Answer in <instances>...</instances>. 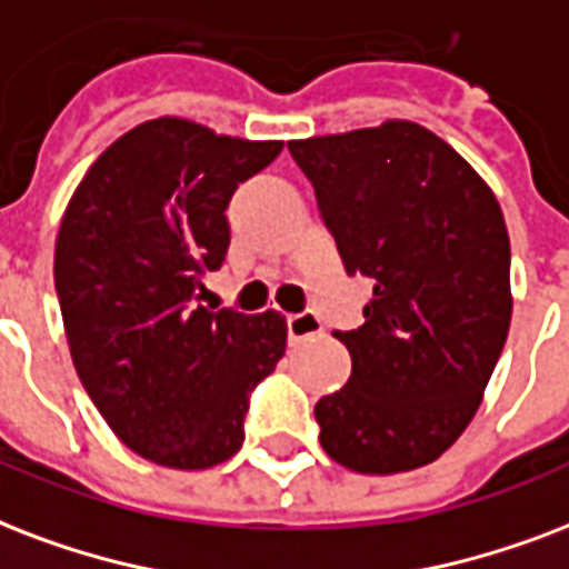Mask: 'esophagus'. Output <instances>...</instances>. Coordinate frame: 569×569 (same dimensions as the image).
<instances>
[{
  "label": "esophagus",
  "mask_w": 569,
  "mask_h": 569,
  "mask_svg": "<svg viewBox=\"0 0 569 569\" xmlns=\"http://www.w3.org/2000/svg\"><path fill=\"white\" fill-rule=\"evenodd\" d=\"M320 332H323V323H320L315 315H308V311L288 317V335L293 345H297V341H306V338H315V335Z\"/></svg>",
  "instance_id": "34e87169"
}]
</instances>
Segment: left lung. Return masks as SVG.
<instances>
[{"instance_id": "1", "label": "left lung", "mask_w": 569, "mask_h": 569, "mask_svg": "<svg viewBox=\"0 0 569 569\" xmlns=\"http://www.w3.org/2000/svg\"><path fill=\"white\" fill-rule=\"evenodd\" d=\"M288 148L347 272L373 279L365 323L335 332L353 373L317 400L320 445L362 475L433 463L475 418L508 341L499 198L451 144L403 118Z\"/></svg>"}]
</instances>
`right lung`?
Segmentation results:
<instances>
[{
  "instance_id": "1",
  "label": "right lung",
  "mask_w": 569,
  "mask_h": 569,
  "mask_svg": "<svg viewBox=\"0 0 569 569\" xmlns=\"http://www.w3.org/2000/svg\"><path fill=\"white\" fill-rule=\"evenodd\" d=\"M279 151L153 118L118 136L64 207L52 276L70 359L112 433L157 466L234 457L249 391L284 356L279 311L198 302L231 243L224 207Z\"/></svg>"
}]
</instances>
